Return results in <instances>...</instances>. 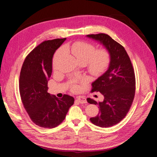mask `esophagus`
Returning a JSON list of instances; mask_svg holds the SVG:
<instances>
[{"label":"esophagus","instance_id":"esophagus-1","mask_svg":"<svg viewBox=\"0 0 157 157\" xmlns=\"http://www.w3.org/2000/svg\"><path fill=\"white\" fill-rule=\"evenodd\" d=\"M77 101L80 103H87V101L86 99H85L84 98H77Z\"/></svg>","mask_w":157,"mask_h":157}]
</instances>
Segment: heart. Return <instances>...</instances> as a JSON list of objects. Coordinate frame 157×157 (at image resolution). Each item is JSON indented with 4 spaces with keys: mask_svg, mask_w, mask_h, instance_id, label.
<instances>
[{
    "mask_svg": "<svg viewBox=\"0 0 157 157\" xmlns=\"http://www.w3.org/2000/svg\"><path fill=\"white\" fill-rule=\"evenodd\" d=\"M78 62H83L87 64L90 73L94 75H98L102 73L108 67L110 56L105 49L96 50L94 44L84 41L75 42L66 47ZM63 54V49L59 48L56 52L53 58V67L58 68L59 61Z\"/></svg>",
    "mask_w": 157,
    "mask_h": 157,
    "instance_id": "b5f03b06",
    "label": "heart"
}]
</instances>
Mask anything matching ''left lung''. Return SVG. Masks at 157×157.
I'll use <instances>...</instances> for the list:
<instances>
[{
    "label": "left lung",
    "instance_id": "1",
    "mask_svg": "<svg viewBox=\"0 0 157 157\" xmlns=\"http://www.w3.org/2000/svg\"><path fill=\"white\" fill-rule=\"evenodd\" d=\"M86 37L101 44L110 56L107 70L92 83V92H99L104 96L97 102L88 98L90 104L98 105L99 113L90 118L94 124L108 128L124 118L132 105L136 90V78L130 59L124 48L108 35L99 33Z\"/></svg>",
    "mask_w": 157,
    "mask_h": 157
}]
</instances>
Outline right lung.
I'll list each match as a JSON object with an SVG mask.
<instances>
[{
    "mask_svg": "<svg viewBox=\"0 0 157 157\" xmlns=\"http://www.w3.org/2000/svg\"><path fill=\"white\" fill-rule=\"evenodd\" d=\"M66 39L42 42L33 49L23 63L20 77V93L26 111L37 126L53 128L60 124L75 99L69 95L57 98L48 92L52 72V59Z\"/></svg>",
    "mask_w": 157,
    "mask_h": 157,
    "instance_id": "right-lung-1",
    "label": "right lung"
}]
</instances>
